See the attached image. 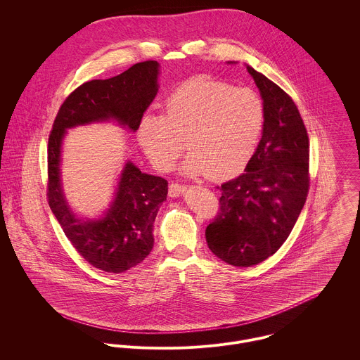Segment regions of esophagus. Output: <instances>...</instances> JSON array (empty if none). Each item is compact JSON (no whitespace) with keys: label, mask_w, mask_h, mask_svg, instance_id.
<instances>
[{"label":"esophagus","mask_w":360,"mask_h":360,"mask_svg":"<svg viewBox=\"0 0 360 360\" xmlns=\"http://www.w3.org/2000/svg\"><path fill=\"white\" fill-rule=\"evenodd\" d=\"M187 190L186 186L179 184V183H172L169 186V197H179L180 194H183Z\"/></svg>","instance_id":"34e87169"}]
</instances>
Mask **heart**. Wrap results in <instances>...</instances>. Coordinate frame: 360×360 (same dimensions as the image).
I'll use <instances>...</instances> for the list:
<instances>
[{
    "label": "heart",
    "instance_id": "obj_1",
    "mask_svg": "<svg viewBox=\"0 0 360 360\" xmlns=\"http://www.w3.org/2000/svg\"><path fill=\"white\" fill-rule=\"evenodd\" d=\"M264 108L257 93L197 76L165 103V115L148 112L139 124L143 151L159 170H169L187 147V174L207 172L226 179L243 170L257 150Z\"/></svg>",
    "mask_w": 360,
    "mask_h": 360
}]
</instances>
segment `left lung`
I'll list each match as a JSON object with an SVG mask.
<instances>
[{
    "mask_svg": "<svg viewBox=\"0 0 360 360\" xmlns=\"http://www.w3.org/2000/svg\"><path fill=\"white\" fill-rule=\"evenodd\" d=\"M260 91L264 124L245 173L223 183L219 212L206 227L209 250L223 262L250 267L278 251L305 205L309 137L292 98L247 65Z\"/></svg>",
    "mask_w": 360,
    "mask_h": 360,
    "instance_id": "8db88e82",
    "label": "left lung"
}]
</instances>
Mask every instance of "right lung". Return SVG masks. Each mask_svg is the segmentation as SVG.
<instances>
[{"mask_svg": "<svg viewBox=\"0 0 360 360\" xmlns=\"http://www.w3.org/2000/svg\"><path fill=\"white\" fill-rule=\"evenodd\" d=\"M159 63L146 60L126 72L91 80L77 87L60 105L49 139V204L75 250L94 267L123 273L150 255L154 221L166 201L167 181L141 173L126 162L110 206L98 219L77 217L65 198L60 183V148L66 130L80 124L115 120L130 131L158 93Z\"/></svg>", "mask_w": 360, "mask_h": 360, "instance_id": "add662e5", "label": "right lung"}]
</instances>
